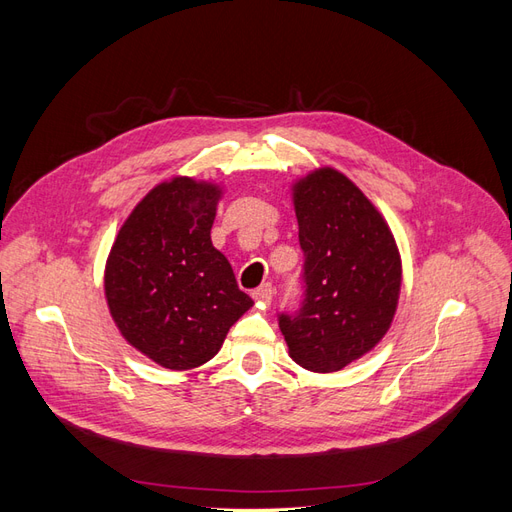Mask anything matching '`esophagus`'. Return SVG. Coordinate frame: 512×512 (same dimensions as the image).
Masks as SVG:
<instances>
[{
	"label": "esophagus",
	"mask_w": 512,
	"mask_h": 512,
	"mask_svg": "<svg viewBox=\"0 0 512 512\" xmlns=\"http://www.w3.org/2000/svg\"><path fill=\"white\" fill-rule=\"evenodd\" d=\"M252 297H254L256 301H260V303L271 305V301H273V286H271V284H262L260 288H256V290L252 292Z\"/></svg>",
	"instance_id": "esophagus-1"
}]
</instances>
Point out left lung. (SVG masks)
<instances>
[{
  "mask_svg": "<svg viewBox=\"0 0 512 512\" xmlns=\"http://www.w3.org/2000/svg\"><path fill=\"white\" fill-rule=\"evenodd\" d=\"M303 250V294L277 322L290 356L312 371H339L389 331L401 260L389 226L356 185L333 168L294 185Z\"/></svg>",
  "mask_w": 512,
  "mask_h": 512,
  "instance_id": "left-lung-1",
  "label": "left lung"
}]
</instances>
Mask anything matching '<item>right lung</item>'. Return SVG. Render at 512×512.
<instances>
[{
  "mask_svg": "<svg viewBox=\"0 0 512 512\" xmlns=\"http://www.w3.org/2000/svg\"><path fill=\"white\" fill-rule=\"evenodd\" d=\"M220 190L175 177L153 188L121 226L104 290L121 335L166 369L213 359L252 299L211 243Z\"/></svg>",
  "mask_w": 512,
  "mask_h": 512,
  "instance_id": "add662e5",
  "label": "right lung"
}]
</instances>
